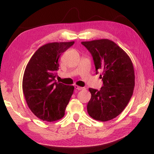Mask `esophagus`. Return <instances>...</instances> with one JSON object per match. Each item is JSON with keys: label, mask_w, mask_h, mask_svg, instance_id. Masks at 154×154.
I'll use <instances>...</instances> for the list:
<instances>
[{"label": "esophagus", "mask_w": 154, "mask_h": 154, "mask_svg": "<svg viewBox=\"0 0 154 154\" xmlns=\"http://www.w3.org/2000/svg\"><path fill=\"white\" fill-rule=\"evenodd\" d=\"M75 89H76L77 90H84L85 88L79 87V86H78V85H75Z\"/></svg>", "instance_id": "34e87169"}]
</instances>
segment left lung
<instances>
[{
  "label": "left lung",
  "mask_w": 154,
  "mask_h": 154,
  "mask_svg": "<svg viewBox=\"0 0 154 154\" xmlns=\"http://www.w3.org/2000/svg\"><path fill=\"white\" fill-rule=\"evenodd\" d=\"M92 54L96 74L103 82L100 90L89 88L92 94L87 111L96 120L106 122L119 116L131 98L134 87V71L130 57L109 39L82 42Z\"/></svg>",
  "instance_id": "obj_1"
}]
</instances>
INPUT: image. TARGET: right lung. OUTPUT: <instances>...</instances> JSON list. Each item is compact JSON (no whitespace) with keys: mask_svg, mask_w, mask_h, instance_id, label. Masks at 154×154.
Listing matches in <instances>:
<instances>
[{"mask_svg":"<svg viewBox=\"0 0 154 154\" xmlns=\"http://www.w3.org/2000/svg\"><path fill=\"white\" fill-rule=\"evenodd\" d=\"M50 43L38 48L26 67L22 82L25 99L31 111L43 121L62 118L74 86L56 82L61 54L74 44Z\"/></svg>","mask_w":154,"mask_h":154,"instance_id":"add662e5","label":"right lung"}]
</instances>
